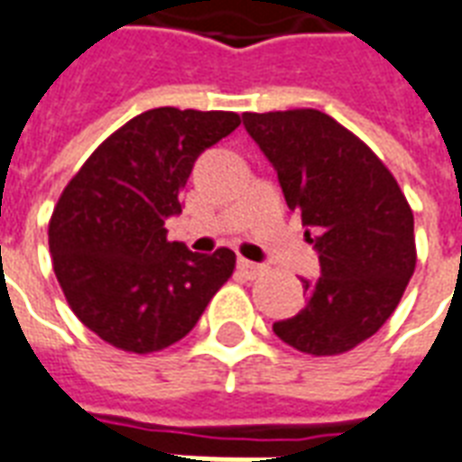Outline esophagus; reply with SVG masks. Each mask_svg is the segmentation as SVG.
Segmentation results:
<instances>
[{"instance_id":"1","label":"esophagus","mask_w":462,"mask_h":462,"mask_svg":"<svg viewBox=\"0 0 462 462\" xmlns=\"http://www.w3.org/2000/svg\"><path fill=\"white\" fill-rule=\"evenodd\" d=\"M237 269L245 279H257L266 272L264 264H257V262H249V259H237Z\"/></svg>"}]
</instances>
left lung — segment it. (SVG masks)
<instances>
[{"label": "left lung", "mask_w": 462, "mask_h": 462, "mask_svg": "<svg viewBox=\"0 0 462 462\" xmlns=\"http://www.w3.org/2000/svg\"><path fill=\"white\" fill-rule=\"evenodd\" d=\"M242 122L320 262V276L303 279L306 309L274 333L316 357L347 353L387 323L411 279V208L377 153L326 112H245Z\"/></svg>", "instance_id": "8db88e82"}]
</instances>
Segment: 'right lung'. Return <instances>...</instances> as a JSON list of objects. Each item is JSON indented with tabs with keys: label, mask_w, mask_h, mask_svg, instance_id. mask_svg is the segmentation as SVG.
Wrapping results in <instances>:
<instances>
[{
	"label": "right lung",
	"mask_w": 462,
	"mask_h": 462,
	"mask_svg": "<svg viewBox=\"0 0 462 462\" xmlns=\"http://www.w3.org/2000/svg\"><path fill=\"white\" fill-rule=\"evenodd\" d=\"M235 112L156 107L102 142L49 222L68 306L105 343L146 355L186 337L235 269V252L166 240L180 190L205 149L240 126Z\"/></svg>",
	"instance_id": "right-lung-1"
}]
</instances>
